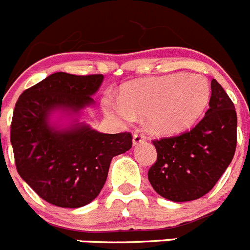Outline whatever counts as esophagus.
<instances>
[{
  "instance_id": "1",
  "label": "esophagus",
  "mask_w": 250,
  "mask_h": 250,
  "mask_svg": "<svg viewBox=\"0 0 250 250\" xmlns=\"http://www.w3.org/2000/svg\"><path fill=\"white\" fill-rule=\"evenodd\" d=\"M144 141H145V136L143 135L141 132L136 131L135 134H134V136H132V145H134V146L141 144V143H144Z\"/></svg>"
}]
</instances>
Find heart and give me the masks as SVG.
Segmentation results:
<instances>
[{"mask_svg":"<svg viewBox=\"0 0 250 250\" xmlns=\"http://www.w3.org/2000/svg\"><path fill=\"white\" fill-rule=\"evenodd\" d=\"M209 99L210 87L205 79L174 74L126 83L120 100L107 98L105 105L126 123L135 120V114L146 115L149 130L169 135L191 126Z\"/></svg>","mask_w":250,"mask_h":250,"instance_id":"1","label":"heart"}]
</instances>
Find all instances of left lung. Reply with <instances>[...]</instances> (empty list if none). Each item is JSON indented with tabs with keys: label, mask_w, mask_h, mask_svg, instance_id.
I'll use <instances>...</instances> for the list:
<instances>
[{
	"label": "left lung",
	"mask_w": 250,
	"mask_h": 250,
	"mask_svg": "<svg viewBox=\"0 0 250 250\" xmlns=\"http://www.w3.org/2000/svg\"><path fill=\"white\" fill-rule=\"evenodd\" d=\"M158 152L147 178L154 190L171 202H190L211 190L233 160L237 112L220 83L211 80L209 109L190 131L154 140Z\"/></svg>",
	"instance_id": "1"
}]
</instances>
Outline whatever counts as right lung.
I'll return each instance as SVG.
<instances>
[{"mask_svg":"<svg viewBox=\"0 0 250 250\" xmlns=\"http://www.w3.org/2000/svg\"><path fill=\"white\" fill-rule=\"evenodd\" d=\"M103 75L55 72L20 95L11 124L17 171L50 204L80 208L100 194L111 159L132 145L130 132L104 134L77 118L87 106ZM56 112L75 119L67 127L50 121Z\"/></svg>","mask_w":250,"mask_h":250,"instance_id":"right-lung-1","label":"right lung"}]
</instances>
